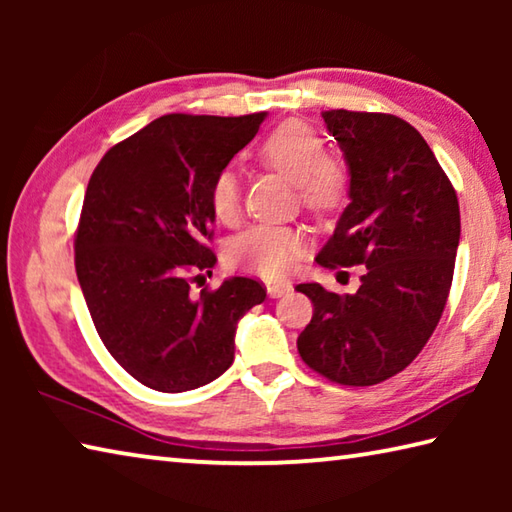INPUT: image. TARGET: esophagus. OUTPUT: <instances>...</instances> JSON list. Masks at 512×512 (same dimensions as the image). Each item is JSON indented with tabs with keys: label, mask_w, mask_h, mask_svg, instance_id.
Returning a JSON list of instances; mask_svg holds the SVG:
<instances>
[{
	"label": "esophagus",
	"mask_w": 512,
	"mask_h": 512,
	"mask_svg": "<svg viewBox=\"0 0 512 512\" xmlns=\"http://www.w3.org/2000/svg\"><path fill=\"white\" fill-rule=\"evenodd\" d=\"M266 291H268V296H271V298H282L291 291V284L289 282H268Z\"/></svg>",
	"instance_id": "1"
}]
</instances>
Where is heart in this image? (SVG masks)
<instances>
[{
	"label": "heart",
	"instance_id": "heart-1",
	"mask_svg": "<svg viewBox=\"0 0 512 512\" xmlns=\"http://www.w3.org/2000/svg\"><path fill=\"white\" fill-rule=\"evenodd\" d=\"M257 158L298 183L300 201L311 212H329L343 201L348 176L339 160L325 155L320 135L300 121H284L268 133ZM212 212L219 221L232 223L239 216L241 187L232 169L216 173L210 187ZM305 235L289 225L259 223L228 244L225 259L244 273L275 277L287 273L305 250Z\"/></svg>",
	"mask_w": 512,
	"mask_h": 512
}]
</instances>
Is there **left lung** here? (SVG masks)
Segmentation results:
<instances>
[{
    "mask_svg": "<svg viewBox=\"0 0 512 512\" xmlns=\"http://www.w3.org/2000/svg\"><path fill=\"white\" fill-rule=\"evenodd\" d=\"M350 167V205L316 262L366 264L354 293L298 284L314 305L298 336L307 366L343 386L402 372L436 329L452 289L456 189L415 128L386 112H320Z\"/></svg>",
    "mask_w": 512,
    "mask_h": 512,
    "instance_id": "8db88e82",
    "label": "left lung"
}]
</instances>
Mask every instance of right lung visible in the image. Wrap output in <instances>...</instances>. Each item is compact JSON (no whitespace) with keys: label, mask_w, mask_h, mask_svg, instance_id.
I'll use <instances>...</instances> for the list:
<instances>
[{"label":"right lung","mask_w":512,"mask_h":512,"mask_svg":"<svg viewBox=\"0 0 512 512\" xmlns=\"http://www.w3.org/2000/svg\"><path fill=\"white\" fill-rule=\"evenodd\" d=\"M264 117L173 112L112 146L92 173L76 275L112 359L153 391H194L223 375L239 318L266 298L250 277L189 291L216 264L212 180Z\"/></svg>","instance_id":"add662e5"}]
</instances>
